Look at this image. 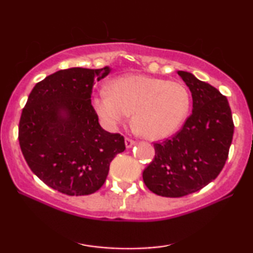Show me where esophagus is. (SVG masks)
<instances>
[{
    "label": "esophagus",
    "instance_id": "obj_1",
    "mask_svg": "<svg viewBox=\"0 0 253 253\" xmlns=\"http://www.w3.org/2000/svg\"><path fill=\"white\" fill-rule=\"evenodd\" d=\"M124 143H126V148H130V147H132L134 144H136V141L132 140V139H130V138H126Z\"/></svg>",
    "mask_w": 253,
    "mask_h": 253
}]
</instances>
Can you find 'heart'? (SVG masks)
Instances as JSON below:
<instances>
[{
	"label": "heart",
	"mask_w": 253,
	"mask_h": 253,
	"mask_svg": "<svg viewBox=\"0 0 253 253\" xmlns=\"http://www.w3.org/2000/svg\"><path fill=\"white\" fill-rule=\"evenodd\" d=\"M108 88L91 99L93 110L108 130H115L133 113L141 136L164 139L179 129L189 114L190 94L182 83L124 75L113 79Z\"/></svg>",
	"instance_id": "b5f03b06"
}]
</instances>
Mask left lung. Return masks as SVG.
Listing matches in <instances>:
<instances>
[{
	"instance_id": "obj_1",
	"label": "left lung",
	"mask_w": 253,
	"mask_h": 253,
	"mask_svg": "<svg viewBox=\"0 0 253 253\" xmlns=\"http://www.w3.org/2000/svg\"><path fill=\"white\" fill-rule=\"evenodd\" d=\"M192 95V114L170 139L155 143V158L143 172L158 196L178 198L199 191L217 177L234 134L226 96L186 71H177Z\"/></svg>"
}]
</instances>
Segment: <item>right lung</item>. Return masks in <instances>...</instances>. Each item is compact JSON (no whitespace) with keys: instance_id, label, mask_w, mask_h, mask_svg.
Masks as SVG:
<instances>
[{"instance_id":"right-lung-1","label":"right lung","mask_w":253,"mask_h":253,"mask_svg":"<svg viewBox=\"0 0 253 253\" xmlns=\"http://www.w3.org/2000/svg\"><path fill=\"white\" fill-rule=\"evenodd\" d=\"M112 69L70 68L38 83L19 121L18 139L34 174L68 196H86L106 182L109 165L126 150L124 138L107 132L91 105L94 82Z\"/></svg>"}]
</instances>
